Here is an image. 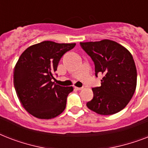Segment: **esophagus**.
I'll return each mask as SVG.
<instances>
[{"label": "esophagus", "instance_id": "esophagus-1", "mask_svg": "<svg viewBox=\"0 0 148 148\" xmlns=\"http://www.w3.org/2000/svg\"><path fill=\"white\" fill-rule=\"evenodd\" d=\"M74 88H75V89H76V90H82V89H83V88H77V87H74Z\"/></svg>", "mask_w": 148, "mask_h": 148}]
</instances>
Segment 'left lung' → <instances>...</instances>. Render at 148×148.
<instances>
[{
	"label": "left lung",
	"instance_id": "1",
	"mask_svg": "<svg viewBox=\"0 0 148 148\" xmlns=\"http://www.w3.org/2000/svg\"><path fill=\"white\" fill-rule=\"evenodd\" d=\"M80 45L95 63V76L98 73L103 75L101 85L92 88L94 97L87 107L101 115L114 114L123 110L137 86V69L131 53L110 40L81 42Z\"/></svg>",
	"mask_w": 148,
	"mask_h": 148
}]
</instances>
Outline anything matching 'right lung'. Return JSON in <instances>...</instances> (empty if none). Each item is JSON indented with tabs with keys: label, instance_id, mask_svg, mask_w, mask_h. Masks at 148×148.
<instances>
[{
	"label": "right lung",
	"instance_id": "right-lung-1",
	"mask_svg": "<svg viewBox=\"0 0 148 148\" xmlns=\"http://www.w3.org/2000/svg\"><path fill=\"white\" fill-rule=\"evenodd\" d=\"M76 44L43 41L22 53L15 65L14 84L24 109L40 119H51L64 110L72 87L52 82L60 58Z\"/></svg>",
	"mask_w": 148,
	"mask_h": 148
}]
</instances>
